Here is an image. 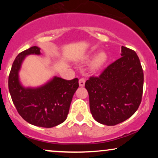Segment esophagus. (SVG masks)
Returning <instances> with one entry per match:
<instances>
[{"label":"esophagus","instance_id":"obj_1","mask_svg":"<svg viewBox=\"0 0 158 158\" xmlns=\"http://www.w3.org/2000/svg\"><path fill=\"white\" fill-rule=\"evenodd\" d=\"M85 79H83V78H81V79H79V86L80 87H83L85 85Z\"/></svg>","mask_w":158,"mask_h":158}]
</instances>
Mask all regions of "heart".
Masks as SVG:
<instances>
[{
	"label": "heart",
	"instance_id": "1",
	"mask_svg": "<svg viewBox=\"0 0 158 158\" xmlns=\"http://www.w3.org/2000/svg\"><path fill=\"white\" fill-rule=\"evenodd\" d=\"M108 55L105 51H100L94 56L91 62V68L93 70H99L106 64L108 61Z\"/></svg>",
	"mask_w": 158,
	"mask_h": 158
}]
</instances>
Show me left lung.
Here are the masks:
<instances>
[{
  "label": "left lung",
  "mask_w": 158,
  "mask_h": 158,
  "mask_svg": "<svg viewBox=\"0 0 158 158\" xmlns=\"http://www.w3.org/2000/svg\"><path fill=\"white\" fill-rule=\"evenodd\" d=\"M121 49L122 57L85 85L92 116L106 126H115L131 117L142 99L143 72L138 56L131 49Z\"/></svg>",
  "instance_id": "8db88e82"
}]
</instances>
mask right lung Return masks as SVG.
Here are the masks:
<instances>
[{
  "label": "right lung",
  "instance_id": "1",
  "mask_svg": "<svg viewBox=\"0 0 158 158\" xmlns=\"http://www.w3.org/2000/svg\"><path fill=\"white\" fill-rule=\"evenodd\" d=\"M40 50L33 46L17 56L9 76V90L16 109L24 120L35 126L52 128L68 117L73 94L79 88V79L65 80L54 77L39 87L23 86L19 79L21 64L27 56L41 55Z\"/></svg>",
  "mask_w": 158,
  "mask_h": 158
}]
</instances>
